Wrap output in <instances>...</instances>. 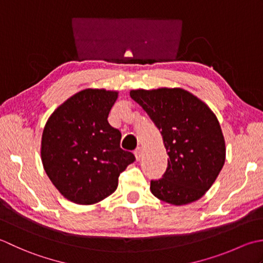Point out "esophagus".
Segmentation results:
<instances>
[{
    "label": "esophagus",
    "instance_id": "esophagus-1",
    "mask_svg": "<svg viewBox=\"0 0 263 263\" xmlns=\"http://www.w3.org/2000/svg\"><path fill=\"white\" fill-rule=\"evenodd\" d=\"M135 157H136V160L137 161H139V160H141V158H142V149H141V147H138V148H136L135 149Z\"/></svg>",
    "mask_w": 263,
    "mask_h": 263
}]
</instances>
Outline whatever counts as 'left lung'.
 I'll return each mask as SVG.
<instances>
[{"label":"left lung","mask_w":263,"mask_h":263,"mask_svg":"<svg viewBox=\"0 0 263 263\" xmlns=\"http://www.w3.org/2000/svg\"><path fill=\"white\" fill-rule=\"evenodd\" d=\"M130 98L161 130L169 155L162 178L151 180L153 195L174 205L201 199L217 179L226 157L217 117L181 88L137 89L132 90Z\"/></svg>","instance_id":"obj_1"}]
</instances>
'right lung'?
Segmentation results:
<instances>
[{"label": "right lung", "mask_w": 263, "mask_h": 263, "mask_svg": "<svg viewBox=\"0 0 263 263\" xmlns=\"http://www.w3.org/2000/svg\"><path fill=\"white\" fill-rule=\"evenodd\" d=\"M117 92L84 89L53 112L42 136V162L59 192L94 204L117 190L135 155L120 147L121 133L108 121Z\"/></svg>", "instance_id": "1"}]
</instances>
